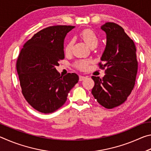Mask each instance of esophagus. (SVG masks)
<instances>
[{"mask_svg": "<svg viewBox=\"0 0 151 151\" xmlns=\"http://www.w3.org/2000/svg\"><path fill=\"white\" fill-rule=\"evenodd\" d=\"M85 78H86V77H85V76H79V81H83L85 80Z\"/></svg>", "mask_w": 151, "mask_h": 151, "instance_id": "1", "label": "esophagus"}]
</instances>
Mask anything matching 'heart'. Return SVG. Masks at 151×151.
<instances>
[{
  "instance_id": "b5f03b06",
  "label": "heart",
  "mask_w": 151,
  "mask_h": 151,
  "mask_svg": "<svg viewBox=\"0 0 151 151\" xmlns=\"http://www.w3.org/2000/svg\"><path fill=\"white\" fill-rule=\"evenodd\" d=\"M81 37L84 40L86 45H87L89 47H91L93 45H97L98 43V39H97L96 35H95L93 30L91 29H85L81 32L80 34ZM73 45V41L72 40H69L66 45L65 47V51L66 53H70L71 50H72V47ZM90 63V61L87 60H78L77 62L75 63V66L78 69L81 70H86L88 67V65Z\"/></svg>"
}]
</instances>
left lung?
Wrapping results in <instances>:
<instances>
[{
  "label": "left lung",
  "mask_w": 151,
  "mask_h": 151,
  "mask_svg": "<svg viewBox=\"0 0 151 151\" xmlns=\"http://www.w3.org/2000/svg\"><path fill=\"white\" fill-rule=\"evenodd\" d=\"M106 35V44L99 63L106 68L103 78L92 76L94 99L106 109H113L127 100L134 88L138 70L137 50L133 40L124 29L114 22H106L101 27Z\"/></svg>",
  "instance_id": "left-lung-1"
}]
</instances>
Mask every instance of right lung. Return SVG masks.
<instances>
[{"label": "right lung", "instance_id": "obj_1", "mask_svg": "<svg viewBox=\"0 0 151 151\" xmlns=\"http://www.w3.org/2000/svg\"><path fill=\"white\" fill-rule=\"evenodd\" d=\"M74 26L57 25L40 30L25 43L17 62L22 93L33 108L42 113L62 106L78 81L76 73L60 76L56 69L64 59V40Z\"/></svg>", "mask_w": 151, "mask_h": 151}]
</instances>
